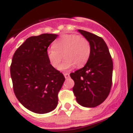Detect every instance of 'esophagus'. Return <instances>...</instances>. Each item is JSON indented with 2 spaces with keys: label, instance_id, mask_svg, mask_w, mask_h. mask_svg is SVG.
Listing matches in <instances>:
<instances>
[{
  "label": "esophagus",
  "instance_id": "1",
  "mask_svg": "<svg viewBox=\"0 0 133 133\" xmlns=\"http://www.w3.org/2000/svg\"><path fill=\"white\" fill-rule=\"evenodd\" d=\"M64 76L65 79H68L69 77V73H64Z\"/></svg>",
  "mask_w": 133,
  "mask_h": 133
}]
</instances>
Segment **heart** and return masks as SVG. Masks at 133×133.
Returning <instances> with one entry per match:
<instances>
[{"mask_svg": "<svg viewBox=\"0 0 133 133\" xmlns=\"http://www.w3.org/2000/svg\"><path fill=\"white\" fill-rule=\"evenodd\" d=\"M91 54V45L84 36L76 34H64L53 44V48L47 51V58L54 68H57L62 60L65 58L59 67L62 71L76 65L77 68L84 66L89 61Z\"/></svg>", "mask_w": 133, "mask_h": 133, "instance_id": "obj_1", "label": "heart"}]
</instances>
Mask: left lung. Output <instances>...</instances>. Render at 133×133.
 <instances>
[{
	"instance_id": "1",
	"label": "left lung",
	"mask_w": 133,
	"mask_h": 133,
	"mask_svg": "<svg viewBox=\"0 0 133 133\" xmlns=\"http://www.w3.org/2000/svg\"><path fill=\"white\" fill-rule=\"evenodd\" d=\"M78 31L89 41L91 54L84 67L70 74L74 81L72 91L79 104L94 108L109 96L112 83L113 64L103 38L83 30Z\"/></svg>"
}]
</instances>
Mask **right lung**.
<instances>
[{
  "label": "right lung",
  "mask_w": 133,
  "mask_h": 133,
  "mask_svg": "<svg viewBox=\"0 0 133 133\" xmlns=\"http://www.w3.org/2000/svg\"><path fill=\"white\" fill-rule=\"evenodd\" d=\"M58 35L32 36L15 52L10 76L16 97L27 109L37 114L54 110L65 81L62 73L50 64L47 51Z\"/></svg>",
  "instance_id": "1"
}]
</instances>
